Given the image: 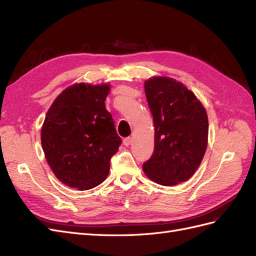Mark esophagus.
I'll return each instance as SVG.
<instances>
[{"mask_svg":"<svg viewBox=\"0 0 256 256\" xmlns=\"http://www.w3.org/2000/svg\"><path fill=\"white\" fill-rule=\"evenodd\" d=\"M130 142H132V138H130V137H126V138H124V140H123V144H124V146H126V147H128Z\"/></svg>","mask_w":256,"mask_h":256,"instance_id":"1","label":"esophagus"}]
</instances>
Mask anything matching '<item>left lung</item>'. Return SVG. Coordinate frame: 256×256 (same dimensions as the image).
<instances>
[{
  "mask_svg": "<svg viewBox=\"0 0 256 256\" xmlns=\"http://www.w3.org/2000/svg\"><path fill=\"white\" fill-rule=\"evenodd\" d=\"M144 92L154 123V151L142 170L158 184H179L193 176L205 156L206 109L192 91L170 77L146 80Z\"/></svg>",
  "mask_w": 256,
  "mask_h": 256,
  "instance_id": "left-lung-1",
  "label": "left lung"
}]
</instances>
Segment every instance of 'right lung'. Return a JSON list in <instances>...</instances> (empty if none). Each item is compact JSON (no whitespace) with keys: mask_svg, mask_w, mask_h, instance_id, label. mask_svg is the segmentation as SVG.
<instances>
[{"mask_svg":"<svg viewBox=\"0 0 256 256\" xmlns=\"http://www.w3.org/2000/svg\"><path fill=\"white\" fill-rule=\"evenodd\" d=\"M110 84H75L48 109L40 140L47 163L62 184L80 191L96 188L108 176L121 138L105 100Z\"/></svg>","mask_w":256,"mask_h":256,"instance_id":"obj_1","label":"right lung"}]
</instances>
